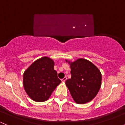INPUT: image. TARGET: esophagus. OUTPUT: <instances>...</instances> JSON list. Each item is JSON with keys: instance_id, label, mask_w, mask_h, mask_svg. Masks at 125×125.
I'll use <instances>...</instances> for the list:
<instances>
[{"instance_id": "34e87169", "label": "esophagus", "mask_w": 125, "mask_h": 125, "mask_svg": "<svg viewBox=\"0 0 125 125\" xmlns=\"http://www.w3.org/2000/svg\"><path fill=\"white\" fill-rule=\"evenodd\" d=\"M66 79H67V78L65 76V78H63L62 79V81L63 83H65V82L66 81Z\"/></svg>"}]
</instances>
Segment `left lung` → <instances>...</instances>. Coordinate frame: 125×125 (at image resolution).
<instances>
[{
    "instance_id": "8db88e82",
    "label": "left lung",
    "mask_w": 125,
    "mask_h": 125,
    "mask_svg": "<svg viewBox=\"0 0 125 125\" xmlns=\"http://www.w3.org/2000/svg\"><path fill=\"white\" fill-rule=\"evenodd\" d=\"M66 62L71 66V78L65 83L73 100L77 104L91 101L97 95L101 85V73L93 63L83 58Z\"/></svg>"
}]
</instances>
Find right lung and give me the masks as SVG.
I'll return each instance as SVG.
<instances>
[{
  "label": "right lung",
  "mask_w": 125,
  "mask_h": 125,
  "mask_svg": "<svg viewBox=\"0 0 125 125\" xmlns=\"http://www.w3.org/2000/svg\"><path fill=\"white\" fill-rule=\"evenodd\" d=\"M54 62L44 56L34 62L25 71L23 85L30 98L37 102H43L50 98L61 81L54 69Z\"/></svg>",
  "instance_id": "add662e5"
}]
</instances>
